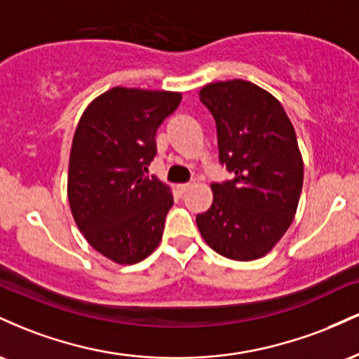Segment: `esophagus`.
Masks as SVG:
<instances>
[{
  "label": "esophagus",
  "mask_w": 359,
  "mask_h": 359,
  "mask_svg": "<svg viewBox=\"0 0 359 359\" xmlns=\"http://www.w3.org/2000/svg\"><path fill=\"white\" fill-rule=\"evenodd\" d=\"M189 187H191V184H179V185H177V192H179L180 196H182V194L187 192Z\"/></svg>",
  "instance_id": "esophagus-1"
}]
</instances>
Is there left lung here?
<instances>
[{"label": "left lung", "mask_w": 359, "mask_h": 359, "mask_svg": "<svg viewBox=\"0 0 359 359\" xmlns=\"http://www.w3.org/2000/svg\"><path fill=\"white\" fill-rule=\"evenodd\" d=\"M199 96L216 121L219 163L234 177L211 184L212 205L197 214V228L222 257L262 258L297 211L304 163L295 130L282 104L248 81L214 82Z\"/></svg>", "instance_id": "8db88e82"}]
</instances>
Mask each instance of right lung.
Masks as SVG:
<instances>
[{"label":"right lung","mask_w":359,"mask_h":359,"mask_svg":"<svg viewBox=\"0 0 359 359\" xmlns=\"http://www.w3.org/2000/svg\"><path fill=\"white\" fill-rule=\"evenodd\" d=\"M179 93L113 88L82 114L71 148L67 194L77 228L121 265L145 259L162 240L174 196L147 175L155 135L179 108Z\"/></svg>","instance_id":"right-lung-1"}]
</instances>
